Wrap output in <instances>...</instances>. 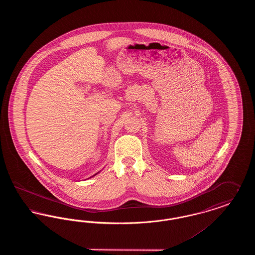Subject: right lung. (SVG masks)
I'll return each instance as SVG.
<instances>
[{"label":"right lung","mask_w":255,"mask_h":255,"mask_svg":"<svg viewBox=\"0 0 255 255\" xmlns=\"http://www.w3.org/2000/svg\"><path fill=\"white\" fill-rule=\"evenodd\" d=\"M98 173H99V172H97V174H98ZM97 174H95V175H94V176H96V175H97ZM94 176H92V177H94ZM92 177H90V178H92Z\"/></svg>","instance_id":"obj_1"}]
</instances>
